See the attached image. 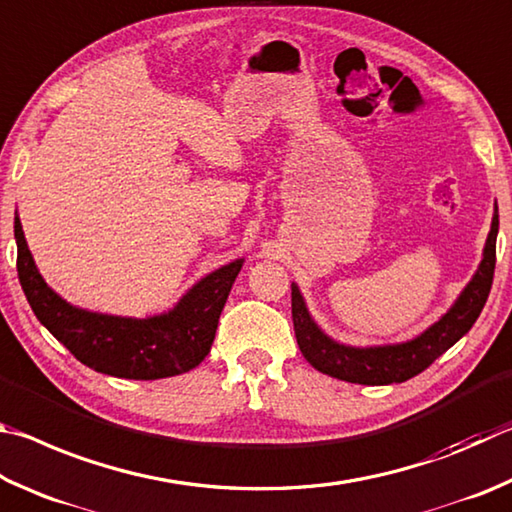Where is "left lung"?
<instances>
[{
  "label": "left lung",
  "mask_w": 512,
  "mask_h": 512,
  "mask_svg": "<svg viewBox=\"0 0 512 512\" xmlns=\"http://www.w3.org/2000/svg\"><path fill=\"white\" fill-rule=\"evenodd\" d=\"M499 231V211L495 202L490 233L483 247V258L470 283L461 290L459 297L445 315L434 321L418 337L407 339L400 344L380 346H348L337 342L312 319L306 306V299L297 283H292V321L297 344L306 360L317 371L330 378L353 382V384H393L414 378L425 371L436 357H441L447 348H452L468 333L479 319L483 306L492 288V274H495V249Z\"/></svg>",
  "instance_id": "8db88e82"
}]
</instances>
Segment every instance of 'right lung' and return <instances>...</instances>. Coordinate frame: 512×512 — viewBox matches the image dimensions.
<instances>
[{"instance_id":"right-lung-1","label":"right lung","mask_w":512,"mask_h":512,"mask_svg":"<svg viewBox=\"0 0 512 512\" xmlns=\"http://www.w3.org/2000/svg\"><path fill=\"white\" fill-rule=\"evenodd\" d=\"M17 276L40 324L67 351L98 373L125 380H159L195 369L211 351L220 312L245 258L218 267L173 308L152 317L92 312L53 292L42 279L15 213Z\"/></svg>"}]
</instances>
